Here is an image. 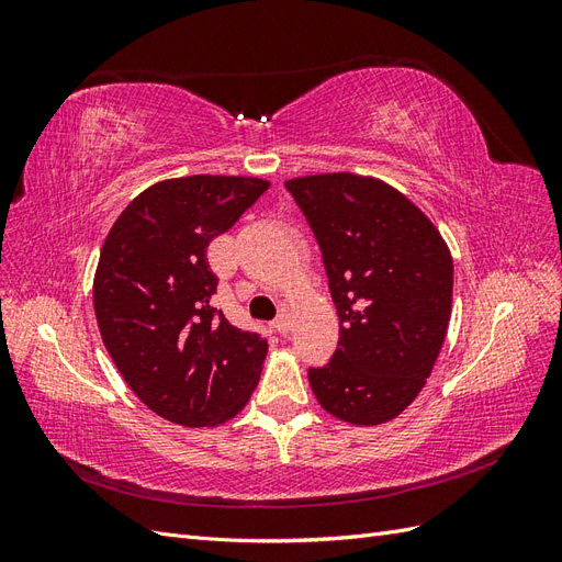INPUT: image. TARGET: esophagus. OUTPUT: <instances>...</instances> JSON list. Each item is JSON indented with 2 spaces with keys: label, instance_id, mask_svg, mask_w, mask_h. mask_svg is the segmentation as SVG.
I'll list each match as a JSON object with an SVG mask.
<instances>
[{
  "label": "esophagus",
  "instance_id": "obj_1",
  "mask_svg": "<svg viewBox=\"0 0 562 562\" xmlns=\"http://www.w3.org/2000/svg\"><path fill=\"white\" fill-rule=\"evenodd\" d=\"M274 328L279 330V335H288V333H291V316H288V312H285V310L277 316V321H274Z\"/></svg>",
  "mask_w": 562,
  "mask_h": 562
}]
</instances>
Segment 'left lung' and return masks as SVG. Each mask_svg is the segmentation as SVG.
Segmentation results:
<instances>
[{
    "instance_id": "8db88e82",
    "label": "left lung",
    "mask_w": 562,
    "mask_h": 562,
    "mask_svg": "<svg viewBox=\"0 0 562 562\" xmlns=\"http://www.w3.org/2000/svg\"><path fill=\"white\" fill-rule=\"evenodd\" d=\"M316 236L339 318L330 363L310 368L333 417L375 427L427 384L452 312V258L443 236L394 187L356 173L285 180Z\"/></svg>"
}]
</instances>
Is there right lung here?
<instances>
[{
	"label": "right lung",
	"mask_w": 562,
	"mask_h": 562,
	"mask_svg": "<svg viewBox=\"0 0 562 562\" xmlns=\"http://www.w3.org/2000/svg\"><path fill=\"white\" fill-rule=\"evenodd\" d=\"M269 182L187 176L147 187L114 220L93 277V310L116 370L151 413L182 427L239 415L260 382L267 339L211 307L206 248Z\"/></svg>",
	"instance_id": "right-lung-1"
}]
</instances>
